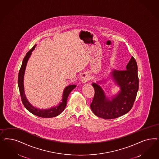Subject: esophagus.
<instances>
[{"label": "esophagus", "mask_w": 159, "mask_h": 159, "mask_svg": "<svg viewBox=\"0 0 159 159\" xmlns=\"http://www.w3.org/2000/svg\"><path fill=\"white\" fill-rule=\"evenodd\" d=\"M90 79L89 75L87 73H84L81 76V82L84 84L87 82Z\"/></svg>", "instance_id": "1"}]
</instances>
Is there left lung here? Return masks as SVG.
Here are the masks:
<instances>
[{"label": "left lung", "instance_id": "8db88e82", "mask_svg": "<svg viewBox=\"0 0 159 159\" xmlns=\"http://www.w3.org/2000/svg\"><path fill=\"white\" fill-rule=\"evenodd\" d=\"M113 82L120 88L118 93L111 97L107 96L99 84L105 80L93 82L95 95L90 105L93 113L105 119L119 118L127 113L133 107L139 89L138 66L132 57L126 67V70H114L111 72Z\"/></svg>", "mask_w": 159, "mask_h": 159}]
</instances>
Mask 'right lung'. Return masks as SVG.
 <instances>
[{
  "label": "right lung",
  "mask_w": 159,
  "mask_h": 159,
  "mask_svg": "<svg viewBox=\"0 0 159 159\" xmlns=\"http://www.w3.org/2000/svg\"><path fill=\"white\" fill-rule=\"evenodd\" d=\"M35 44L33 47L26 54L21 66L19 76H18V85L19 88V91L20 93L21 98L22 102L25 107L27 111L33 113V115L41 118H48L55 117L61 113L67 105V101L68 97L70 92L77 87L76 85H70L64 88L62 93V98L61 100V102L59 103L57 106L51 107L48 109H39L33 107L29 101L27 100L26 97L24 88V77L26 70V66L28 60L30 57L32 51H33L36 47Z\"/></svg>",
  "instance_id": "obj_1"
}]
</instances>
